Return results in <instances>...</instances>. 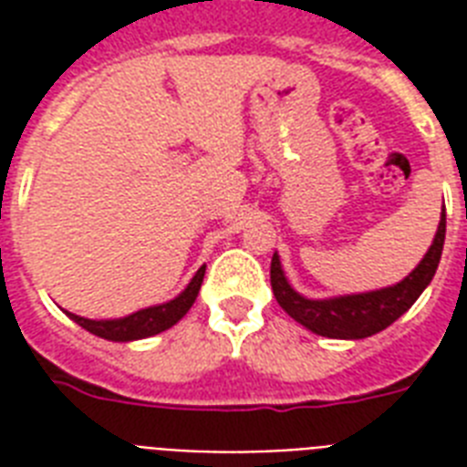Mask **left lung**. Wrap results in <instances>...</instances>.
Wrapping results in <instances>:
<instances>
[{"instance_id": "8db88e82", "label": "left lung", "mask_w": 467, "mask_h": 467, "mask_svg": "<svg viewBox=\"0 0 467 467\" xmlns=\"http://www.w3.org/2000/svg\"><path fill=\"white\" fill-rule=\"evenodd\" d=\"M443 240H446V215H441L434 242L424 259L417 264V269L400 284L380 288V291L310 300L293 291L281 269L278 254L271 259V288H274L278 306L310 332L329 337V339H366L370 334L383 332L400 315H405L414 306V300L420 298L421 291L431 284L441 262Z\"/></svg>"}]
</instances>
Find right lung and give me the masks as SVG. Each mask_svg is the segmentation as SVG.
Segmentation results:
<instances>
[{
  "label": "right lung",
  "mask_w": 467,
  "mask_h": 467,
  "mask_svg": "<svg viewBox=\"0 0 467 467\" xmlns=\"http://www.w3.org/2000/svg\"><path fill=\"white\" fill-rule=\"evenodd\" d=\"M205 266L196 271V276L191 278V284L183 288L174 300L169 303H161V306L145 307V310H138L133 315L120 319H87L79 317V315H72L67 312L69 319H75L77 325L84 327L87 332L97 334L101 339L109 341H133V339H145V337H152V334H160L169 327H174L179 319L191 310L193 300H196L198 291H201V284H203Z\"/></svg>",
  "instance_id": "1"
}]
</instances>
